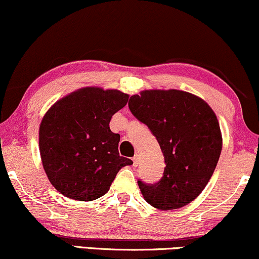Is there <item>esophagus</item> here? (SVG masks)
<instances>
[{"label": "esophagus", "mask_w": 259, "mask_h": 259, "mask_svg": "<svg viewBox=\"0 0 259 259\" xmlns=\"http://www.w3.org/2000/svg\"><path fill=\"white\" fill-rule=\"evenodd\" d=\"M133 161H134V166H137V165H139L140 158H139V155H137V154H136V155L134 156V158H133Z\"/></svg>", "instance_id": "1"}]
</instances>
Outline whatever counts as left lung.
<instances>
[{
  "label": "left lung",
  "instance_id": "left-lung-1",
  "mask_svg": "<svg viewBox=\"0 0 259 259\" xmlns=\"http://www.w3.org/2000/svg\"><path fill=\"white\" fill-rule=\"evenodd\" d=\"M129 109L158 140L166 167L155 184L139 181L146 202L161 210L184 207L203 191L217 167L222 136L204 100L178 90H149L130 97Z\"/></svg>",
  "mask_w": 259,
  "mask_h": 259
}]
</instances>
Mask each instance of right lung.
<instances>
[{
    "label": "right lung",
    "mask_w": 259,
    "mask_h": 259,
    "mask_svg": "<svg viewBox=\"0 0 259 259\" xmlns=\"http://www.w3.org/2000/svg\"><path fill=\"white\" fill-rule=\"evenodd\" d=\"M129 96L84 87L62 98L42 117L39 150L49 181L65 197L93 201L109 191L117 173L132 165L118 153L119 134L110 120Z\"/></svg>",
    "instance_id": "add662e5"
}]
</instances>
